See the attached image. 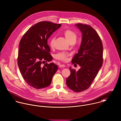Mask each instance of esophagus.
<instances>
[{"instance_id": "esophagus-1", "label": "esophagus", "mask_w": 121, "mask_h": 121, "mask_svg": "<svg viewBox=\"0 0 121 121\" xmlns=\"http://www.w3.org/2000/svg\"><path fill=\"white\" fill-rule=\"evenodd\" d=\"M65 65H63V64H60L59 65V67H65Z\"/></svg>"}]
</instances>
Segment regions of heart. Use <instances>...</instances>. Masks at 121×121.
Masks as SVG:
<instances>
[{
    "label": "heart",
    "instance_id": "b5f03b06",
    "mask_svg": "<svg viewBox=\"0 0 121 121\" xmlns=\"http://www.w3.org/2000/svg\"><path fill=\"white\" fill-rule=\"evenodd\" d=\"M63 34L65 36V39L67 40V41L70 43L72 41H76L77 37V35L76 33L70 30H66L63 32ZM55 42V37L52 36L49 40V45L51 48H53L54 46ZM68 57V55L64 53H59L56 56V58L57 59L62 60V61H66L67 60Z\"/></svg>",
    "mask_w": 121,
    "mask_h": 121
}]
</instances>
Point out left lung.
Here are the masks:
<instances>
[{
	"instance_id": "obj_1",
	"label": "left lung",
	"mask_w": 121,
	"mask_h": 121,
	"mask_svg": "<svg viewBox=\"0 0 121 121\" xmlns=\"http://www.w3.org/2000/svg\"><path fill=\"white\" fill-rule=\"evenodd\" d=\"M82 33V41L78 53L72 60V64L79 65L76 71L70 67V75L66 79L67 87L80 92L87 90L92 84L103 63V46L96 30L91 26L78 23L75 25Z\"/></svg>"
}]
</instances>
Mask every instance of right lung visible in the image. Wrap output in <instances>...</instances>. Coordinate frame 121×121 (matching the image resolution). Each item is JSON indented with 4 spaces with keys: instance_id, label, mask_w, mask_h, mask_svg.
<instances>
[{
    "instance_id": "obj_1",
    "label": "right lung",
    "mask_w": 121,
    "mask_h": 121,
    "mask_svg": "<svg viewBox=\"0 0 121 121\" xmlns=\"http://www.w3.org/2000/svg\"><path fill=\"white\" fill-rule=\"evenodd\" d=\"M61 26L49 22H40L30 28L20 41L18 65L21 73L31 87L42 89L51 84L58 66L50 62L53 57L47 40L52 33Z\"/></svg>"
}]
</instances>
